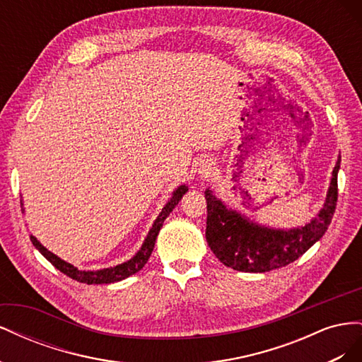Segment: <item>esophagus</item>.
I'll list each match as a JSON object with an SVG mask.
<instances>
[{
  "label": "esophagus",
  "instance_id": "esophagus-1",
  "mask_svg": "<svg viewBox=\"0 0 362 362\" xmlns=\"http://www.w3.org/2000/svg\"><path fill=\"white\" fill-rule=\"evenodd\" d=\"M216 170L214 168V163L206 160V161H202L201 166H199V173L202 175V177H210V175H213Z\"/></svg>",
  "mask_w": 362,
  "mask_h": 362
}]
</instances>
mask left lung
<instances>
[{"instance_id":"8db88e82","label":"left lung","mask_w":362,"mask_h":362,"mask_svg":"<svg viewBox=\"0 0 362 362\" xmlns=\"http://www.w3.org/2000/svg\"><path fill=\"white\" fill-rule=\"evenodd\" d=\"M341 157L332 170L329 190L320 213L310 223L288 231L261 226L240 213L229 210L216 198L213 190H205L206 199V243L226 267L238 272L264 273L290 264L302 257L323 237L335 213L338 184L337 175Z\"/></svg>"}]
</instances>
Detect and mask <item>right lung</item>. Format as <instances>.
I'll list each match as a JSON object with an SVG mask.
<instances>
[{"instance_id": "obj_1", "label": "right lung", "mask_w": 362, "mask_h": 362, "mask_svg": "<svg viewBox=\"0 0 362 362\" xmlns=\"http://www.w3.org/2000/svg\"><path fill=\"white\" fill-rule=\"evenodd\" d=\"M187 190H189V187L184 184V185H180V187L173 192L170 201L166 205H164L161 213L156 218L154 225H152V228L149 229V233L145 238L144 245H141L140 250L133 258L128 259L127 262H122V264H117L115 267L103 269V270H78L76 267H74L72 264H69V262L63 261L57 255H54L52 252H49L47 247H43L37 242L36 237L30 235L31 243L35 245V247L51 262L54 267L59 269L62 273H64V275L75 279V281L83 282V284H112V282L122 281V279H125L131 275H134V273H137L139 270L144 269V266L146 264L151 254H152V250H154L156 240H157V235H158L160 229L163 226V222L166 221V217L170 214V211L173 210L175 205H177L181 201L182 194H185V192H187Z\"/></svg>"}]
</instances>
